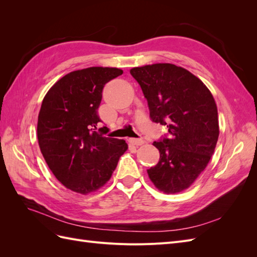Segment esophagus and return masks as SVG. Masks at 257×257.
<instances>
[{
	"instance_id": "obj_1",
	"label": "esophagus",
	"mask_w": 257,
	"mask_h": 257,
	"mask_svg": "<svg viewBox=\"0 0 257 257\" xmlns=\"http://www.w3.org/2000/svg\"><path fill=\"white\" fill-rule=\"evenodd\" d=\"M128 143L131 145H134V146H142V145H144L145 142L143 141L142 138H130Z\"/></svg>"
}]
</instances>
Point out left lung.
I'll return each mask as SVG.
<instances>
[{"label":"left lung","mask_w":257,"mask_h":257,"mask_svg":"<svg viewBox=\"0 0 257 257\" xmlns=\"http://www.w3.org/2000/svg\"><path fill=\"white\" fill-rule=\"evenodd\" d=\"M130 73L148 100L151 120L168 128L167 136L153 143L160 161L148 175L162 192H182L214 152L220 133L215 100L203 81L175 64L145 65Z\"/></svg>","instance_id":"obj_1"}]
</instances>
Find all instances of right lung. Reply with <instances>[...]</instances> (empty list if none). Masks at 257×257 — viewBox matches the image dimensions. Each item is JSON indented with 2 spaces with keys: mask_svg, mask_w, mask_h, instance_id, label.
Here are the masks:
<instances>
[{
  "mask_svg": "<svg viewBox=\"0 0 257 257\" xmlns=\"http://www.w3.org/2000/svg\"><path fill=\"white\" fill-rule=\"evenodd\" d=\"M123 74L115 67H88L62 77L45 95L37 138L48 167L65 188L85 195L109 180L121 155L123 139L105 137L97 109L105 84Z\"/></svg>",
  "mask_w": 257,
  "mask_h": 257,
  "instance_id": "add662e5",
  "label": "right lung"
}]
</instances>
